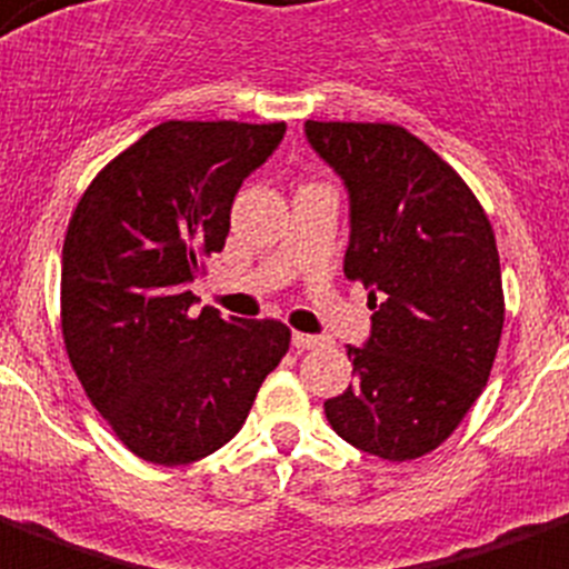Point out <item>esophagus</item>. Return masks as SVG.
Here are the masks:
<instances>
[{
  "mask_svg": "<svg viewBox=\"0 0 569 569\" xmlns=\"http://www.w3.org/2000/svg\"><path fill=\"white\" fill-rule=\"evenodd\" d=\"M325 339L321 336H309V332H292V348L298 350H312V348H321Z\"/></svg>",
  "mask_w": 569,
  "mask_h": 569,
  "instance_id": "34e87169",
  "label": "esophagus"
}]
</instances>
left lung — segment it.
Listing matches in <instances>:
<instances>
[{"mask_svg":"<svg viewBox=\"0 0 569 569\" xmlns=\"http://www.w3.org/2000/svg\"><path fill=\"white\" fill-rule=\"evenodd\" d=\"M309 146L345 180V277L368 289L371 336L330 427L357 450L409 461L452 436L491 377L502 336L500 253L459 172L400 124L312 122Z\"/></svg>","mask_w":569,"mask_h":569,"instance_id":"8db88e82","label":"left lung"}]
</instances>
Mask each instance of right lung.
Instances as JSON below:
<instances>
[{"mask_svg": "<svg viewBox=\"0 0 569 569\" xmlns=\"http://www.w3.org/2000/svg\"><path fill=\"white\" fill-rule=\"evenodd\" d=\"M283 122H163L113 157L69 219L60 327L90 403L133 456L189 465L242 429L292 332L192 312L189 283L224 248L230 207Z\"/></svg>", "mask_w": 569, "mask_h": 569, "instance_id": "right-lung-1", "label": "right lung"}]
</instances>
